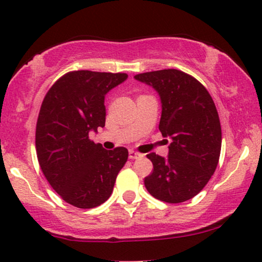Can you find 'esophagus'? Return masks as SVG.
Here are the masks:
<instances>
[{
	"label": "esophagus",
	"instance_id": "34e87169",
	"mask_svg": "<svg viewBox=\"0 0 262 262\" xmlns=\"http://www.w3.org/2000/svg\"><path fill=\"white\" fill-rule=\"evenodd\" d=\"M139 157H141L140 153L133 151V149H129V159H137Z\"/></svg>",
	"mask_w": 262,
	"mask_h": 262
}]
</instances>
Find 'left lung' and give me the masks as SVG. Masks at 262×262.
Wrapping results in <instances>:
<instances>
[{
    "mask_svg": "<svg viewBox=\"0 0 262 262\" xmlns=\"http://www.w3.org/2000/svg\"><path fill=\"white\" fill-rule=\"evenodd\" d=\"M134 79L159 95V130L171 140L166 158L147 155L153 171L145 177L146 189L169 204L189 200L206 186L221 156L222 128L213 99L196 79L177 69L142 73Z\"/></svg>",
    "mask_w": 262,
    "mask_h": 262,
    "instance_id": "1",
    "label": "left lung"
}]
</instances>
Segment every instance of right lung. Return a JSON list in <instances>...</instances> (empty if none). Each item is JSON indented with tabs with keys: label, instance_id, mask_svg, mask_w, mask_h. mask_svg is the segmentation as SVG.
<instances>
[{
	"label": "right lung",
	"instance_id": "1",
	"mask_svg": "<svg viewBox=\"0 0 262 262\" xmlns=\"http://www.w3.org/2000/svg\"><path fill=\"white\" fill-rule=\"evenodd\" d=\"M125 73L69 72L48 91L36 128L38 162L48 182L79 208L102 205L128 159V149H105L90 132L105 125L106 93L125 81Z\"/></svg>",
	"mask_w": 262,
	"mask_h": 262
}]
</instances>
